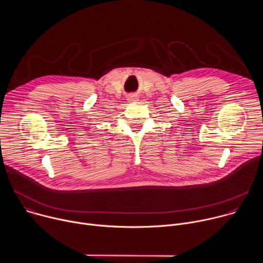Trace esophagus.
Instances as JSON below:
<instances>
[{
  "instance_id": "obj_1",
  "label": "esophagus",
  "mask_w": 263,
  "mask_h": 263,
  "mask_svg": "<svg viewBox=\"0 0 263 263\" xmlns=\"http://www.w3.org/2000/svg\"><path fill=\"white\" fill-rule=\"evenodd\" d=\"M128 100H129V101H134V100H136V98H134V97H129Z\"/></svg>"
}]
</instances>
